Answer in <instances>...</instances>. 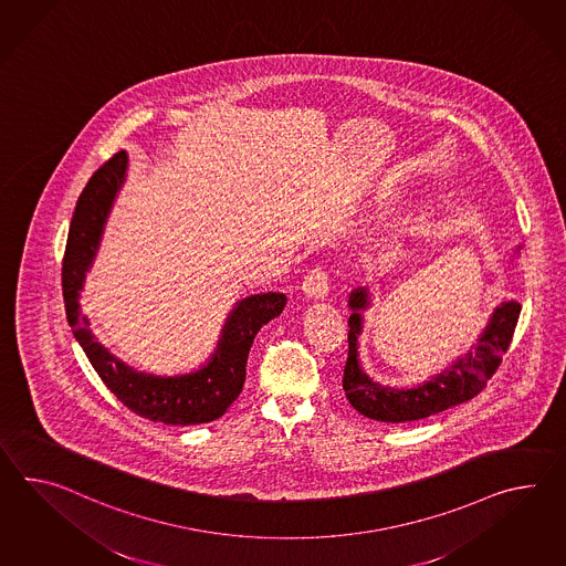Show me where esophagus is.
Listing matches in <instances>:
<instances>
[{
	"instance_id": "esophagus-1",
	"label": "esophagus",
	"mask_w": 566,
	"mask_h": 566,
	"mask_svg": "<svg viewBox=\"0 0 566 566\" xmlns=\"http://www.w3.org/2000/svg\"><path fill=\"white\" fill-rule=\"evenodd\" d=\"M303 290L308 298L323 301V298L329 294V276H327V272H325L321 265H315V268L304 276Z\"/></svg>"
}]
</instances>
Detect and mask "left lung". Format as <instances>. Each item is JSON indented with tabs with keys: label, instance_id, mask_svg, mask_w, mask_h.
I'll return each instance as SVG.
<instances>
[{
	"label": "left lung",
	"instance_id": "left-lung-1",
	"mask_svg": "<svg viewBox=\"0 0 566 566\" xmlns=\"http://www.w3.org/2000/svg\"><path fill=\"white\" fill-rule=\"evenodd\" d=\"M349 304L354 313L349 317L347 359L344 366L345 397L359 413L388 423L423 419L476 397L486 386V380L495 374L503 354H507L522 313L520 303L501 304L491 318V325L481 335L479 345L467 354V358L458 359L426 385L397 390L376 385L359 370L356 342L361 329L359 311L368 306L366 292L356 290Z\"/></svg>",
	"mask_w": 566,
	"mask_h": 566
}]
</instances>
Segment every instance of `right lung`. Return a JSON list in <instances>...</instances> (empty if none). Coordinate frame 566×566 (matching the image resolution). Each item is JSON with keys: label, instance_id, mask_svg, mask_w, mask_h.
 Instances as JSON below:
<instances>
[{"label": "right lung", "instance_id": "obj_1", "mask_svg": "<svg viewBox=\"0 0 566 566\" xmlns=\"http://www.w3.org/2000/svg\"><path fill=\"white\" fill-rule=\"evenodd\" d=\"M126 153L118 151L85 184L70 224L61 280L71 332L82 344L102 382L125 407L145 419L169 426H198L219 419L231 407L245 382L249 349L268 321L286 304L282 292L253 294L237 304L217 354L207 368L186 376L161 378L135 373L94 342L87 318L77 311V292L96 253L112 200L125 180Z\"/></svg>", "mask_w": 566, "mask_h": 566}]
</instances>
